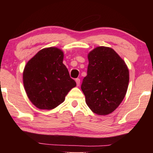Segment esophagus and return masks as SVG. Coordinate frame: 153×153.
Returning a JSON list of instances; mask_svg holds the SVG:
<instances>
[{
  "label": "esophagus",
  "instance_id": "34e87169",
  "mask_svg": "<svg viewBox=\"0 0 153 153\" xmlns=\"http://www.w3.org/2000/svg\"><path fill=\"white\" fill-rule=\"evenodd\" d=\"M76 85L77 86H79V85H80V79H76Z\"/></svg>",
  "mask_w": 153,
  "mask_h": 153
}]
</instances>
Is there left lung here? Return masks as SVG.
Here are the masks:
<instances>
[{
    "label": "left lung",
    "mask_w": 153,
    "mask_h": 153,
    "mask_svg": "<svg viewBox=\"0 0 153 153\" xmlns=\"http://www.w3.org/2000/svg\"><path fill=\"white\" fill-rule=\"evenodd\" d=\"M87 76L81 90L92 111L106 116L114 111L126 95L129 75L126 63L114 49L97 47L88 54Z\"/></svg>",
    "instance_id": "left-lung-1"
}]
</instances>
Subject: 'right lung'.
<instances>
[{"instance_id": "1", "label": "right lung", "mask_w": 153, "mask_h": 153, "mask_svg": "<svg viewBox=\"0 0 153 153\" xmlns=\"http://www.w3.org/2000/svg\"><path fill=\"white\" fill-rule=\"evenodd\" d=\"M64 53L57 47L41 49L29 60L23 72V83L28 99L39 109L51 110L65 100L76 85L62 63Z\"/></svg>"}]
</instances>
